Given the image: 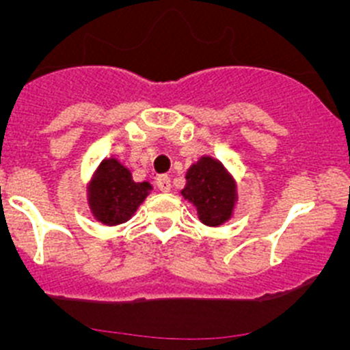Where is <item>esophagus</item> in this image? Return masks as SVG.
Here are the masks:
<instances>
[{
  "mask_svg": "<svg viewBox=\"0 0 350 350\" xmlns=\"http://www.w3.org/2000/svg\"><path fill=\"white\" fill-rule=\"evenodd\" d=\"M155 185H157V188L161 189L162 193H167L171 191V178H169L167 174H161L157 178V181H155Z\"/></svg>",
  "mask_w": 350,
  "mask_h": 350,
  "instance_id": "esophagus-1",
  "label": "esophagus"
}]
</instances>
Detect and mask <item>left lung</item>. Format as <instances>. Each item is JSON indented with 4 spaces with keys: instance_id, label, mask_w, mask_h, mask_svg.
Here are the masks:
<instances>
[{
    "instance_id": "8db88e82",
    "label": "left lung",
    "mask_w": 350,
    "mask_h": 350,
    "mask_svg": "<svg viewBox=\"0 0 350 350\" xmlns=\"http://www.w3.org/2000/svg\"><path fill=\"white\" fill-rule=\"evenodd\" d=\"M183 196L196 204L204 225L218 227L230 218L235 204V185L224 165L211 157H201L186 174Z\"/></svg>"
}]
</instances>
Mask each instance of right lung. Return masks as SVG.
<instances>
[{"label":"right lung","instance_id":"1","mask_svg":"<svg viewBox=\"0 0 350 350\" xmlns=\"http://www.w3.org/2000/svg\"><path fill=\"white\" fill-rule=\"evenodd\" d=\"M150 189L149 183L133 181L116 159H107L90 185V206L101 224L118 225L132 217Z\"/></svg>","mask_w":350,"mask_h":350}]
</instances>
